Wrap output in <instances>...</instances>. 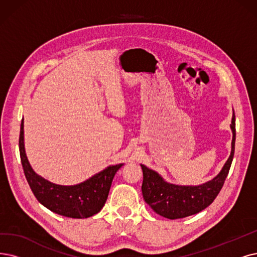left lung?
<instances>
[{
    "label": "left lung",
    "instance_id": "1",
    "mask_svg": "<svg viewBox=\"0 0 257 257\" xmlns=\"http://www.w3.org/2000/svg\"><path fill=\"white\" fill-rule=\"evenodd\" d=\"M233 133L232 151L227 162L218 175L198 187H184L168 183L162 177L146 166H142L143 199L161 216L169 219H178L197 214L209 207L217 197L224 180L227 178L235 150V115L232 117Z\"/></svg>",
    "mask_w": 257,
    "mask_h": 257
}]
</instances>
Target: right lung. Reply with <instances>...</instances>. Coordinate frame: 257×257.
Returning <instances> with one entry per match:
<instances>
[{
  "mask_svg": "<svg viewBox=\"0 0 257 257\" xmlns=\"http://www.w3.org/2000/svg\"><path fill=\"white\" fill-rule=\"evenodd\" d=\"M20 156L26 180L40 203L48 210L70 218H87L101 211L117 171L122 163L109 166L84 182L76 186H59L37 175L30 167L24 149V123L19 138Z\"/></svg>",
  "mask_w": 257,
  "mask_h": 257,
  "instance_id": "right-lung-1",
  "label": "right lung"
}]
</instances>
